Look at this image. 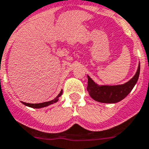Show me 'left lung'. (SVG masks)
<instances>
[{"label":"left lung","mask_w":149,"mask_h":149,"mask_svg":"<svg viewBox=\"0 0 149 149\" xmlns=\"http://www.w3.org/2000/svg\"><path fill=\"white\" fill-rule=\"evenodd\" d=\"M140 73V63L136 73L134 77L126 84L118 86H99L91 79L89 76L87 91L93 100L101 103H118L126 97L132 91L135 84L138 81Z\"/></svg>","instance_id":"8db88e82"}]
</instances>
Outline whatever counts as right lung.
Returning a JSON list of instances; mask_svg holds the SVG:
<instances>
[{
	"instance_id": "1",
	"label": "right lung",
	"mask_w": 149,
	"mask_h": 149,
	"mask_svg": "<svg viewBox=\"0 0 149 149\" xmlns=\"http://www.w3.org/2000/svg\"><path fill=\"white\" fill-rule=\"evenodd\" d=\"M62 93H63V91H61V92L59 93V94L56 97V99L52 100L51 101L44 102V103H40V104H29V103L22 102V104H24V105H26V106L30 107H33V108H41V107H44L49 106L50 104H54V103H56V102L58 101V97H59L62 95Z\"/></svg>"
}]
</instances>
